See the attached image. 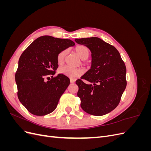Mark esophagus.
I'll use <instances>...</instances> for the list:
<instances>
[{
    "instance_id": "1",
    "label": "esophagus",
    "mask_w": 151,
    "mask_h": 151,
    "mask_svg": "<svg viewBox=\"0 0 151 151\" xmlns=\"http://www.w3.org/2000/svg\"><path fill=\"white\" fill-rule=\"evenodd\" d=\"M70 83H75L76 80L74 79H70Z\"/></svg>"
}]
</instances>
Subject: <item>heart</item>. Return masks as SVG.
Returning <instances> with one entry per match:
<instances>
[{
    "label": "heart",
    "instance_id": "b5f03b06",
    "mask_svg": "<svg viewBox=\"0 0 151 151\" xmlns=\"http://www.w3.org/2000/svg\"><path fill=\"white\" fill-rule=\"evenodd\" d=\"M74 51L76 53L79 57V58L83 60H86L88 59L90 55V50L88 47L83 45H79L74 48ZM67 54L66 50H62L59 52L57 57V60L59 65H62L65 61ZM58 73L60 74H63L67 77L74 78V77H79L82 75L83 72L78 68H72L68 66H64L60 67L58 69Z\"/></svg>",
    "mask_w": 151,
    "mask_h": 151
}]
</instances>
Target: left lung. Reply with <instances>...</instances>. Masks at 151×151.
<instances>
[{
    "label": "left lung",
    "mask_w": 151,
    "mask_h": 151,
    "mask_svg": "<svg viewBox=\"0 0 151 151\" xmlns=\"http://www.w3.org/2000/svg\"><path fill=\"white\" fill-rule=\"evenodd\" d=\"M91 50L92 65L76 82L81 106L90 115L101 116L119 104L126 88V66L117 49L97 37L76 39ZM83 80L90 84L86 83Z\"/></svg>",
    "instance_id": "left-lung-1"
}]
</instances>
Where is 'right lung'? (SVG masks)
Segmentation results:
<instances>
[{"label": "right lung", "instance_id": "1", "mask_svg": "<svg viewBox=\"0 0 151 151\" xmlns=\"http://www.w3.org/2000/svg\"><path fill=\"white\" fill-rule=\"evenodd\" d=\"M74 45L70 40L42 36L21 54L15 75L17 96L31 114L46 115L57 108L70 84L64 75L53 76L58 67L57 57L62 50Z\"/></svg>", "mask_w": 151, "mask_h": 151}]
</instances>
